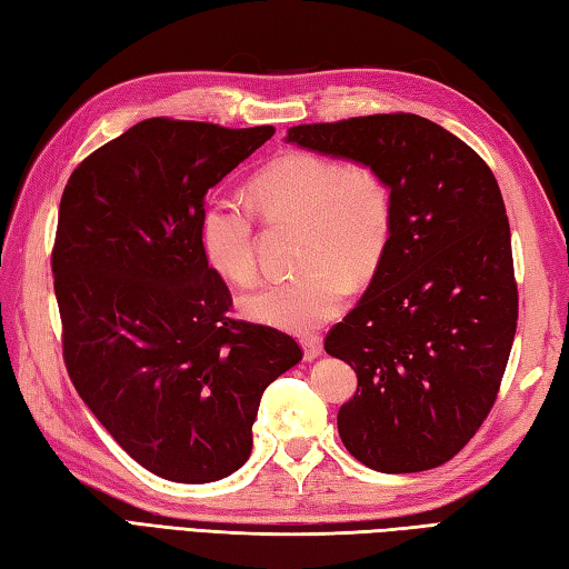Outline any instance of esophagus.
<instances>
[{
    "mask_svg": "<svg viewBox=\"0 0 569 569\" xmlns=\"http://www.w3.org/2000/svg\"><path fill=\"white\" fill-rule=\"evenodd\" d=\"M303 352H306L308 361L318 359L322 355V340H320V337H316V335L303 337Z\"/></svg>",
    "mask_w": 569,
    "mask_h": 569,
    "instance_id": "esophagus-1",
    "label": "esophagus"
}]
</instances>
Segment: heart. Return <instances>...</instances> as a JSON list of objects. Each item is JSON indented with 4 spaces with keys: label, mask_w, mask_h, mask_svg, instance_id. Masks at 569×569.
<instances>
[{
    "label": "heart",
    "mask_w": 569,
    "mask_h": 569,
    "mask_svg": "<svg viewBox=\"0 0 569 569\" xmlns=\"http://www.w3.org/2000/svg\"><path fill=\"white\" fill-rule=\"evenodd\" d=\"M249 198L266 217L306 222V271L273 278L241 298L247 318L288 332H308L342 310L349 276L379 269L393 227V198L379 168L342 163L316 151H288L251 178ZM210 263L234 283L257 276V241L249 204L212 198L200 220Z\"/></svg>",
    "instance_id": "1"
}]
</instances>
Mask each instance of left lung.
Returning a JSON list of instances; mask_svg holds the SVG:
<instances>
[{"mask_svg":"<svg viewBox=\"0 0 569 569\" xmlns=\"http://www.w3.org/2000/svg\"><path fill=\"white\" fill-rule=\"evenodd\" d=\"M300 149L379 168L393 227L357 308L325 352L357 371L337 413L349 455L386 475L445 465L497 401L518 291L511 229L489 166L418 114L288 129Z\"/></svg>","mask_w":569,"mask_h":569,"instance_id":"8db88e82","label":"left lung"}]
</instances>
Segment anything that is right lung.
<instances>
[{
	"mask_svg": "<svg viewBox=\"0 0 569 569\" xmlns=\"http://www.w3.org/2000/svg\"><path fill=\"white\" fill-rule=\"evenodd\" d=\"M273 137L147 119L90 153L60 198L53 286L76 391L156 477L224 479L251 455L266 386L303 352L229 318L202 247L208 190Z\"/></svg>",
	"mask_w": 569,
	"mask_h": 569,
	"instance_id": "1",
	"label": "right lung"
}]
</instances>
